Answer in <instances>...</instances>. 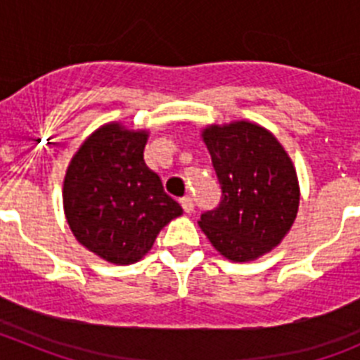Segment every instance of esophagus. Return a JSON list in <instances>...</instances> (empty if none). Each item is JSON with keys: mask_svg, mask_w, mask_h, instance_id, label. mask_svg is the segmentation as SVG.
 <instances>
[{"mask_svg": "<svg viewBox=\"0 0 360 360\" xmlns=\"http://www.w3.org/2000/svg\"><path fill=\"white\" fill-rule=\"evenodd\" d=\"M180 205H182V209L187 212V214H191V212L195 211V202H193L191 196H184V198L180 200Z\"/></svg>", "mask_w": 360, "mask_h": 360, "instance_id": "obj_1", "label": "esophagus"}]
</instances>
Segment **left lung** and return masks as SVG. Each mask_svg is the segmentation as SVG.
<instances>
[{"instance_id":"obj_1","label":"left lung","mask_w":360,"mask_h":360,"mask_svg":"<svg viewBox=\"0 0 360 360\" xmlns=\"http://www.w3.org/2000/svg\"><path fill=\"white\" fill-rule=\"evenodd\" d=\"M221 198L200 216L214 249L232 262L263 256L285 238L299 207L292 160L262 126L232 122L203 131Z\"/></svg>"}]
</instances>
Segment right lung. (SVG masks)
<instances>
[{
  "instance_id": "right-lung-1",
  "label": "right lung",
  "mask_w": 360,
  "mask_h": 360,
  "mask_svg": "<svg viewBox=\"0 0 360 360\" xmlns=\"http://www.w3.org/2000/svg\"><path fill=\"white\" fill-rule=\"evenodd\" d=\"M146 131L106 124L81 146L65 178L63 202L73 236L110 263L129 265L153 247L182 207L144 164Z\"/></svg>"
}]
</instances>
